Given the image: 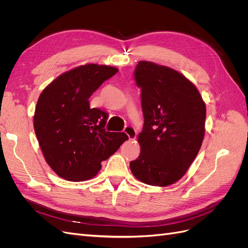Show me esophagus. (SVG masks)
I'll use <instances>...</instances> for the list:
<instances>
[{"label":"esophagus","instance_id":"1","mask_svg":"<svg viewBox=\"0 0 248 248\" xmlns=\"http://www.w3.org/2000/svg\"><path fill=\"white\" fill-rule=\"evenodd\" d=\"M124 132L127 134V137H128L129 140H134L137 137V130L134 129V127H132L130 125L125 127Z\"/></svg>","mask_w":248,"mask_h":248}]
</instances>
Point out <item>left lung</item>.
Instances as JSON below:
<instances>
[{
	"mask_svg": "<svg viewBox=\"0 0 248 248\" xmlns=\"http://www.w3.org/2000/svg\"><path fill=\"white\" fill-rule=\"evenodd\" d=\"M134 78L144 126L138 137L140 154L130 170L142 183L169 186L186 174L200 151L206 104L194 84L170 67L140 61Z\"/></svg>",
	"mask_w": 248,
	"mask_h": 248,
	"instance_id": "obj_1",
	"label": "left lung"
}]
</instances>
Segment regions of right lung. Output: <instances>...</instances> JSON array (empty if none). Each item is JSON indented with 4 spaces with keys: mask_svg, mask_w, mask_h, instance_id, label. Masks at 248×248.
I'll return each instance as SVG.
<instances>
[{
    "mask_svg": "<svg viewBox=\"0 0 248 248\" xmlns=\"http://www.w3.org/2000/svg\"><path fill=\"white\" fill-rule=\"evenodd\" d=\"M117 72L116 67L89 63L62 73L41 92L34 129L46 161L61 178L92 179L101 161L128 140L124 132L106 131L108 114L89 104L91 95Z\"/></svg>",
    "mask_w": 248,
    "mask_h": 248,
    "instance_id": "right-lung-1",
    "label": "right lung"
}]
</instances>
